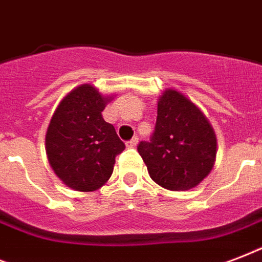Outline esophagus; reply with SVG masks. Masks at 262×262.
Returning <instances> with one entry per match:
<instances>
[{
    "instance_id": "obj_1",
    "label": "esophagus",
    "mask_w": 262,
    "mask_h": 262,
    "mask_svg": "<svg viewBox=\"0 0 262 262\" xmlns=\"http://www.w3.org/2000/svg\"><path fill=\"white\" fill-rule=\"evenodd\" d=\"M137 143H139V137H137V136H135L133 139L129 140V141H127V143H126V147H127V148H135L136 145H137Z\"/></svg>"
}]
</instances>
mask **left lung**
I'll return each instance as SVG.
<instances>
[{
	"instance_id": "1",
	"label": "left lung",
	"mask_w": 262,
	"mask_h": 262,
	"mask_svg": "<svg viewBox=\"0 0 262 262\" xmlns=\"http://www.w3.org/2000/svg\"><path fill=\"white\" fill-rule=\"evenodd\" d=\"M137 151L158 185L189 190L213 167L216 136L194 103L178 91L167 90L158 100L155 130L149 141H140Z\"/></svg>"
}]
</instances>
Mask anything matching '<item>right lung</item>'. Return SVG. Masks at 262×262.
<instances>
[{
  "label": "right lung",
  "mask_w": 262,
  "mask_h": 262,
  "mask_svg": "<svg viewBox=\"0 0 262 262\" xmlns=\"http://www.w3.org/2000/svg\"><path fill=\"white\" fill-rule=\"evenodd\" d=\"M108 100L84 84L61 100L50 121L47 158L57 177L75 190L103 186L113 174L115 156L125 149L114 126L102 117Z\"/></svg>",
  "instance_id": "add662e5"
}]
</instances>
